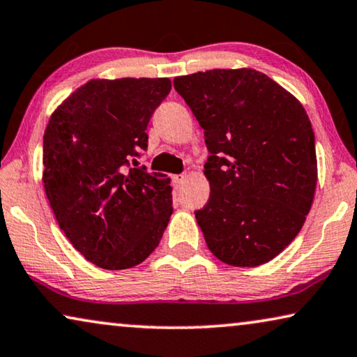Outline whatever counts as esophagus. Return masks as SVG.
Here are the masks:
<instances>
[{"label": "esophagus", "instance_id": "obj_1", "mask_svg": "<svg viewBox=\"0 0 357 357\" xmlns=\"http://www.w3.org/2000/svg\"><path fill=\"white\" fill-rule=\"evenodd\" d=\"M185 178H187V177H185V174H177V175H174V177H172V182H174V185H175V187H180V185H182L183 183V180Z\"/></svg>", "mask_w": 357, "mask_h": 357}]
</instances>
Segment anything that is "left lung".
I'll use <instances>...</instances> for the list:
<instances>
[{
    "mask_svg": "<svg viewBox=\"0 0 357 357\" xmlns=\"http://www.w3.org/2000/svg\"><path fill=\"white\" fill-rule=\"evenodd\" d=\"M174 89L204 130L211 196L195 211L211 252L256 267L285 250L311 209L316 138L296 98L255 69L175 77Z\"/></svg>",
    "mask_w": 357,
    "mask_h": 357,
    "instance_id": "8db88e82",
    "label": "left lung"
}]
</instances>
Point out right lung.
Returning a JSON list of instances; mask_svg holds the SVG:
<instances>
[{
  "mask_svg": "<svg viewBox=\"0 0 357 357\" xmlns=\"http://www.w3.org/2000/svg\"><path fill=\"white\" fill-rule=\"evenodd\" d=\"M169 79L90 80L51 116L43 183L64 235L98 267L121 271L156 250L172 214L162 174L137 166Z\"/></svg>",
  "mask_w": 357,
  "mask_h": 357,
  "instance_id": "1",
  "label": "right lung"
}]
</instances>
